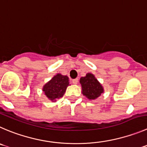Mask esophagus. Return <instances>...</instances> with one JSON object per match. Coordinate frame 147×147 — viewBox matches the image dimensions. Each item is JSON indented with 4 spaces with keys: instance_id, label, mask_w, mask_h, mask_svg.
I'll use <instances>...</instances> for the list:
<instances>
[{
    "instance_id": "obj_1",
    "label": "esophagus",
    "mask_w": 147,
    "mask_h": 147,
    "mask_svg": "<svg viewBox=\"0 0 147 147\" xmlns=\"http://www.w3.org/2000/svg\"><path fill=\"white\" fill-rule=\"evenodd\" d=\"M78 82H79V79H74L72 80V83L74 84H76L78 83Z\"/></svg>"
}]
</instances>
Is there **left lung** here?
Instances as JSON below:
<instances>
[{
    "mask_svg": "<svg viewBox=\"0 0 147 147\" xmlns=\"http://www.w3.org/2000/svg\"><path fill=\"white\" fill-rule=\"evenodd\" d=\"M82 93L89 100H94L100 97L103 92V88L97 79L92 74H87L86 76L80 79Z\"/></svg>",
    "mask_w": 147,
    "mask_h": 147,
    "instance_id": "1",
    "label": "left lung"
}]
</instances>
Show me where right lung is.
Instances as JSON below:
<instances>
[{"instance_id": "obj_1", "label": "right lung", "mask_w": 147, "mask_h": 147, "mask_svg": "<svg viewBox=\"0 0 147 147\" xmlns=\"http://www.w3.org/2000/svg\"><path fill=\"white\" fill-rule=\"evenodd\" d=\"M68 85L69 82L68 76L58 74L45 85L43 92L47 98L52 101H55L56 99L63 96Z\"/></svg>"}]
</instances>
